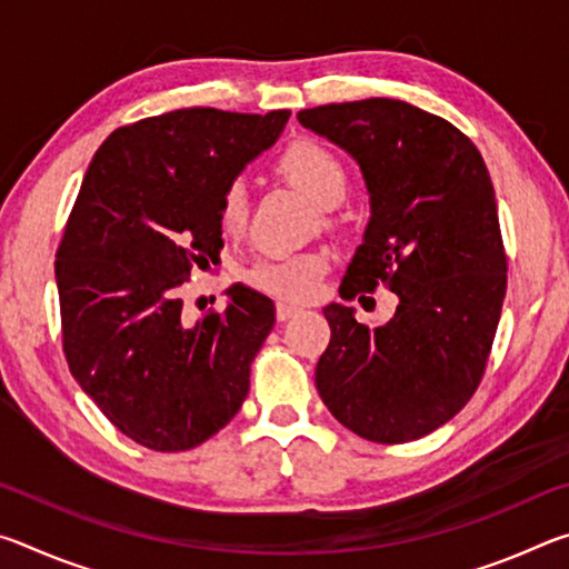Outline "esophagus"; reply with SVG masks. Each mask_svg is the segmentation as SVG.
<instances>
[{"label": "esophagus", "mask_w": 569, "mask_h": 569, "mask_svg": "<svg viewBox=\"0 0 569 569\" xmlns=\"http://www.w3.org/2000/svg\"><path fill=\"white\" fill-rule=\"evenodd\" d=\"M296 313H301V308L293 306V303L278 301V306H276V316H278V321H288V319H293Z\"/></svg>", "instance_id": "34e87169"}]
</instances>
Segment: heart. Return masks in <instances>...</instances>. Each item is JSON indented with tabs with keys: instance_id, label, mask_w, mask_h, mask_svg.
Wrapping results in <instances>:
<instances>
[{
	"instance_id": "obj_1",
	"label": "heart",
	"mask_w": 569,
	"mask_h": 569,
	"mask_svg": "<svg viewBox=\"0 0 569 569\" xmlns=\"http://www.w3.org/2000/svg\"><path fill=\"white\" fill-rule=\"evenodd\" d=\"M276 172L316 203L331 208L349 192V168L331 148L311 138H298L276 156ZM218 218L226 233H243L250 218V196L240 180H230L220 192ZM329 268L323 250L266 256L248 271V281L286 301H311L319 293L321 276Z\"/></svg>"
}]
</instances>
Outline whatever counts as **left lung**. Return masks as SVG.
Here are the masks:
<instances>
[{"label": "left lung", "mask_w": 569, "mask_h": 569, "mask_svg": "<svg viewBox=\"0 0 569 569\" xmlns=\"http://www.w3.org/2000/svg\"><path fill=\"white\" fill-rule=\"evenodd\" d=\"M359 162L371 192L363 243L341 298L387 286L383 326L323 308L329 349L316 389L346 429L407 445L447 423L485 377L507 293V253L489 170L465 132L409 102L369 98L298 112Z\"/></svg>", "instance_id": "left-lung-1"}]
</instances>
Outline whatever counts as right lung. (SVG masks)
I'll use <instances>...</instances> for the list:
<instances>
[{
    "label": "right lung",
    "instance_id": "obj_1",
    "mask_svg": "<svg viewBox=\"0 0 569 569\" xmlns=\"http://www.w3.org/2000/svg\"><path fill=\"white\" fill-rule=\"evenodd\" d=\"M288 110H172L122 124L94 152L57 248L62 351L124 437L186 451L243 407L276 323L268 296L230 288L223 313L182 316L192 268L218 263L220 192L271 148Z\"/></svg>",
    "mask_w": 569,
    "mask_h": 569
}]
</instances>
